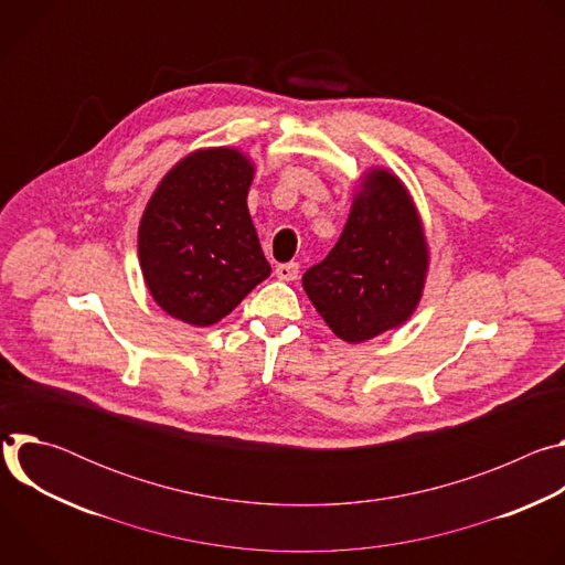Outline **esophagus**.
<instances>
[{"mask_svg":"<svg viewBox=\"0 0 565 565\" xmlns=\"http://www.w3.org/2000/svg\"><path fill=\"white\" fill-rule=\"evenodd\" d=\"M275 275H277V279H281V281H295L297 275H299V264H295V262H290V264H279V266L275 268Z\"/></svg>","mask_w":565,"mask_h":565,"instance_id":"34e87169","label":"esophagus"}]
</instances>
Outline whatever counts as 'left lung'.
<instances>
[{
	"label": "left lung",
	"mask_w": 565,
	"mask_h": 565,
	"mask_svg": "<svg viewBox=\"0 0 565 565\" xmlns=\"http://www.w3.org/2000/svg\"><path fill=\"white\" fill-rule=\"evenodd\" d=\"M429 246L416 203L395 174H362L347 225L301 284L331 331L360 344L397 329L420 303Z\"/></svg>",
	"instance_id": "8db88e82"
}]
</instances>
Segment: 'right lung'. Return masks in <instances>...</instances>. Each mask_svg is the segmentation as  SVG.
I'll return each instance as SVG.
<instances>
[{
	"instance_id": "1",
	"label": "right lung",
	"mask_w": 565,
	"mask_h": 565,
	"mask_svg": "<svg viewBox=\"0 0 565 565\" xmlns=\"http://www.w3.org/2000/svg\"><path fill=\"white\" fill-rule=\"evenodd\" d=\"M253 160L234 147L188 153L153 190L138 259L153 301L192 327H212L270 275L248 190Z\"/></svg>"
}]
</instances>
